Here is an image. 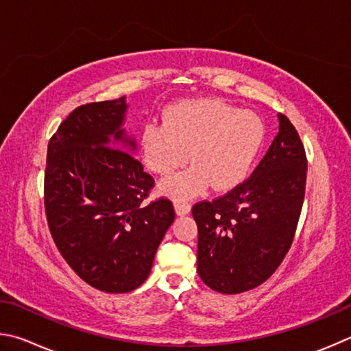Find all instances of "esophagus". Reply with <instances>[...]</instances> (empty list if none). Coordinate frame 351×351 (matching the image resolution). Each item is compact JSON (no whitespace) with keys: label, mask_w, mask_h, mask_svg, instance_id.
Returning <instances> with one entry per match:
<instances>
[{"label":"esophagus","mask_w":351,"mask_h":351,"mask_svg":"<svg viewBox=\"0 0 351 351\" xmlns=\"http://www.w3.org/2000/svg\"><path fill=\"white\" fill-rule=\"evenodd\" d=\"M174 208H176L177 216H186V214H189V211H191V205H189L188 202H176Z\"/></svg>","instance_id":"obj_1"}]
</instances>
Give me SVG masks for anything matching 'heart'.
Returning a JSON list of instances; mask_svg holds the SVG:
<instances>
[{"label": "heart", "mask_w": 351, "mask_h": 351, "mask_svg": "<svg viewBox=\"0 0 351 351\" xmlns=\"http://www.w3.org/2000/svg\"><path fill=\"white\" fill-rule=\"evenodd\" d=\"M265 141V125L251 110H239L216 98L177 101L140 134L149 169L168 176L188 162L191 168L162 182L160 191L188 200L213 186L228 191L247 179Z\"/></svg>", "instance_id": "1"}]
</instances>
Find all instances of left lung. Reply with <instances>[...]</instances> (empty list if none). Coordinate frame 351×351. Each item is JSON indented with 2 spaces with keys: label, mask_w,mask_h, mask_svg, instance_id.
Wrapping results in <instances>:
<instances>
[{
  "label": "left lung",
  "mask_w": 351,
  "mask_h": 351,
  "mask_svg": "<svg viewBox=\"0 0 351 351\" xmlns=\"http://www.w3.org/2000/svg\"><path fill=\"white\" fill-rule=\"evenodd\" d=\"M279 132L250 179L228 194L193 208L200 279L223 294L263 284L284 261L302 211L306 157L291 121Z\"/></svg>",
  "instance_id": "8db88e82"
}]
</instances>
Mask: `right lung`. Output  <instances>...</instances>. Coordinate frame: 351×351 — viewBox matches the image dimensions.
Wrapping results in <instances>:
<instances>
[{"instance_id":"obj_1","label":"right lung","mask_w":351,"mask_h":351,"mask_svg":"<svg viewBox=\"0 0 351 351\" xmlns=\"http://www.w3.org/2000/svg\"><path fill=\"white\" fill-rule=\"evenodd\" d=\"M126 98L72 110L47 146L45 206L61 256L86 284L128 293L151 273L176 213L168 199L145 204L154 179L134 152Z\"/></svg>"}]
</instances>
